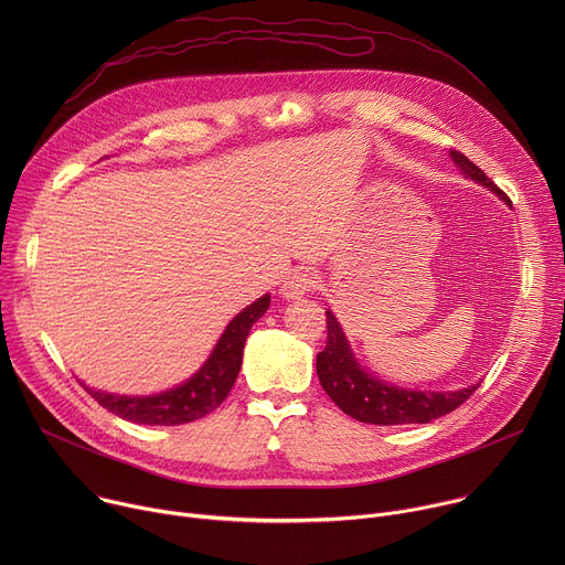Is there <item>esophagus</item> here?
Wrapping results in <instances>:
<instances>
[{
	"label": "esophagus",
	"mask_w": 565,
	"mask_h": 565,
	"mask_svg": "<svg viewBox=\"0 0 565 565\" xmlns=\"http://www.w3.org/2000/svg\"><path fill=\"white\" fill-rule=\"evenodd\" d=\"M315 284H317L315 273L299 268V270L288 273V277H286V279L281 281V286H279V292H281V297H286V299H299V297L306 295Z\"/></svg>",
	"instance_id": "obj_1"
}]
</instances>
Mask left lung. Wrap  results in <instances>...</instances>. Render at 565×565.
Instances as JSON below:
<instances>
[{
    "label": "left lung",
    "mask_w": 565,
    "mask_h": 565,
    "mask_svg": "<svg viewBox=\"0 0 565 565\" xmlns=\"http://www.w3.org/2000/svg\"><path fill=\"white\" fill-rule=\"evenodd\" d=\"M449 156L465 179L488 188L510 205V199L467 156H462L460 151H449ZM327 349L317 353L319 384L324 386L329 397L344 414L360 423L384 427L416 423L427 425L445 414H451L480 386V382H476L456 391H420L391 384L362 366L331 308H327Z\"/></svg>",
    "instance_id": "1"
}]
</instances>
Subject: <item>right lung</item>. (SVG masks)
Wrapping results in <instances>:
<instances>
[{"label": "right lung", "mask_w": 565, "mask_h": 565, "mask_svg": "<svg viewBox=\"0 0 565 565\" xmlns=\"http://www.w3.org/2000/svg\"><path fill=\"white\" fill-rule=\"evenodd\" d=\"M270 292L248 303L244 310L236 312L207 360L181 384L166 388L160 393L149 395H125L109 393L103 388L87 386L83 380H77L85 391L98 402L100 407L111 412L114 416L149 427H177L192 420H199L214 412L221 402L227 397L234 380L238 375L241 362H244V347L255 321L268 310Z\"/></svg>", "instance_id": "1"}]
</instances>
